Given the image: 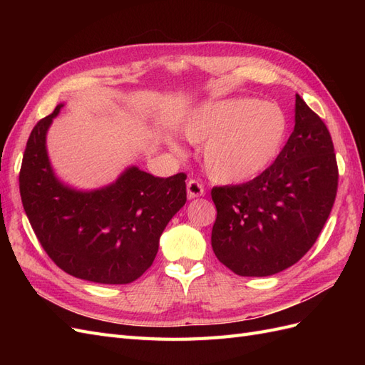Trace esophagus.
Returning <instances> with one entry per match:
<instances>
[{
	"label": "esophagus",
	"instance_id": "esophagus-1",
	"mask_svg": "<svg viewBox=\"0 0 365 365\" xmlns=\"http://www.w3.org/2000/svg\"><path fill=\"white\" fill-rule=\"evenodd\" d=\"M204 195V185L196 181V180H190L187 182V196H189V200H195V197H200Z\"/></svg>",
	"mask_w": 365,
	"mask_h": 365
}]
</instances>
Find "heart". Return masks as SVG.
Wrapping results in <instances>:
<instances>
[{
  "mask_svg": "<svg viewBox=\"0 0 365 365\" xmlns=\"http://www.w3.org/2000/svg\"><path fill=\"white\" fill-rule=\"evenodd\" d=\"M181 134L193 145L205 143L202 160L210 178L239 184L257 178L279 158L288 137V117L271 102L228 98L195 108ZM169 148L181 152L173 141Z\"/></svg>",
  "mask_w": 365,
  "mask_h": 365,
  "instance_id": "heart-1",
  "label": "heart"
}]
</instances>
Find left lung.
Wrapping results in <instances>:
<instances>
[{
    "mask_svg": "<svg viewBox=\"0 0 365 365\" xmlns=\"http://www.w3.org/2000/svg\"><path fill=\"white\" fill-rule=\"evenodd\" d=\"M336 187L332 138L295 94V126L271 168L245 184L213 187L216 257L242 277H267L292 267L322 233Z\"/></svg>",
    "mask_w": 365,
    "mask_h": 365,
    "instance_id": "left-lung-1",
    "label": "left lung"
}]
</instances>
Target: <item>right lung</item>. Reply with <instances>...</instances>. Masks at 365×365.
I'll list each match as a JSON object with an SVG mask.
<instances>
[{
	"label": "right lung",
	"instance_id": "obj_1",
	"mask_svg": "<svg viewBox=\"0 0 365 365\" xmlns=\"http://www.w3.org/2000/svg\"><path fill=\"white\" fill-rule=\"evenodd\" d=\"M62 106L39 120L29 137L19 172L26 215L65 272L102 284L130 283L150 267L165 225L185 204V175L158 178L129 165L101 189L65 184L47 152V132Z\"/></svg>",
	"mask_w": 365,
	"mask_h": 365
}]
</instances>
